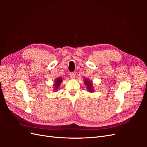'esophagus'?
I'll use <instances>...</instances> for the list:
<instances>
[{
    "label": "esophagus",
    "instance_id": "34e87169",
    "mask_svg": "<svg viewBox=\"0 0 147 147\" xmlns=\"http://www.w3.org/2000/svg\"><path fill=\"white\" fill-rule=\"evenodd\" d=\"M69 75H70V78H71V79L74 80V79L75 78V74H74V73L71 72V73H70Z\"/></svg>",
    "mask_w": 147,
    "mask_h": 147
}]
</instances>
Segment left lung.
I'll return each mask as SVG.
<instances>
[{"mask_svg": "<svg viewBox=\"0 0 147 147\" xmlns=\"http://www.w3.org/2000/svg\"><path fill=\"white\" fill-rule=\"evenodd\" d=\"M84 83L85 84L86 87L87 88V90L88 92H94V88H93V84L91 81H90L88 78H84Z\"/></svg>", "mask_w": 147, "mask_h": 147, "instance_id": "8db88e82", "label": "left lung"}]
</instances>
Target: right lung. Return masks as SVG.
<instances>
[{"instance_id": "add662e5", "label": "right lung", "mask_w": 147, "mask_h": 147, "mask_svg": "<svg viewBox=\"0 0 147 147\" xmlns=\"http://www.w3.org/2000/svg\"><path fill=\"white\" fill-rule=\"evenodd\" d=\"M63 78L61 77H57L56 78V79H55V83H54V91L55 90H57V89L59 88L60 84L61 83V82H63Z\"/></svg>"}]
</instances>
